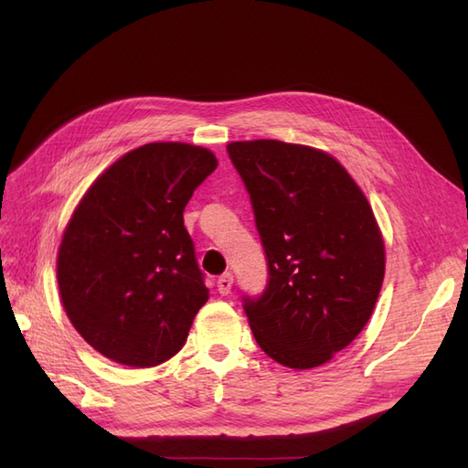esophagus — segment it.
I'll list each match as a JSON object with an SVG mask.
<instances>
[{
  "mask_svg": "<svg viewBox=\"0 0 468 468\" xmlns=\"http://www.w3.org/2000/svg\"><path fill=\"white\" fill-rule=\"evenodd\" d=\"M232 282H234L232 273H224V275H220V277H218V281H217L218 292H220V294H229V292H230V289H232Z\"/></svg>",
  "mask_w": 468,
  "mask_h": 468,
  "instance_id": "34e87169",
  "label": "esophagus"
}]
</instances>
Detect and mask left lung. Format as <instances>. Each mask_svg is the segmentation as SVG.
<instances>
[{
    "mask_svg": "<svg viewBox=\"0 0 468 468\" xmlns=\"http://www.w3.org/2000/svg\"><path fill=\"white\" fill-rule=\"evenodd\" d=\"M250 193L267 287L244 296L258 346L291 369H313L369 322L385 279L373 208L330 154L281 140L226 146Z\"/></svg>",
    "mask_w": 468,
    "mask_h": 468,
    "instance_id": "obj_1",
    "label": "left lung"
}]
</instances>
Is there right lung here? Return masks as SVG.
Masks as SVG:
<instances>
[{"label":"right lung","instance_id":"add662e5","mask_svg":"<svg viewBox=\"0 0 468 468\" xmlns=\"http://www.w3.org/2000/svg\"><path fill=\"white\" fill-rule=\"evenodd\" d=\"M217 155L150 143L109 165L69 218L56 261L66 314L107 359L146 369L186 346L208 301L183 210Z\"/></svg>","mask_w":468,"mask_h":468}]
</instances>
